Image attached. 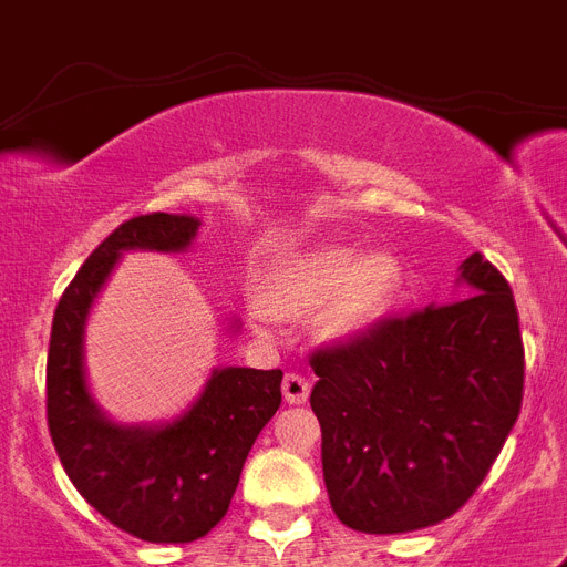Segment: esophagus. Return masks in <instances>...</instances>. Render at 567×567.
I'll use <instances>...</instances> for the list:
<instances>
[{"instance_id":"1","label":"esophagus","mask_w":567,"mask_h":567,"mask_svg":"<svg viewBox=\"0 0 567 567\" xmlns=\"http://www.w3.org/2000/svg\"><path fill=\"white\" fill-rule=\"evenodd\" d=\"M309 391H311V382L302 373H285L282 379V394L288 403L300 405L309 400Z\"/></svg>"}]
</instances>
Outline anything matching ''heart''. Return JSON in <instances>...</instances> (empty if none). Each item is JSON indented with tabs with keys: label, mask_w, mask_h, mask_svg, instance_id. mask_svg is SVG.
Listing matches in <instances>:
<instances>
[{
	"label": "heart",
	"mask_w": 567,
	"mask_h": 567,
	"mask_svg": "<svg viewBox=\"0 0 567 567\" xmlns=\"http://www.w3.org/2000/svg\"><path fill=\"white\" fill-rule=\"evenodd\" d=\"M400 265L388 252H368L347 244H323L302 249L265 285L267 311L300 318L320 309L327 299V311L320 329L329 338H353L371 329L396 297Z\"/></svg>",
	"instance_id": "heart-1"
}]
</instances>
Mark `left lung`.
I'll return each mask as SVG.
<instances>
[{
  "instance_id": "8db88e82",
  "label": "left lung",
  "mask_w": 567,
  "mask_h": 567,
  "mask_svg": "<svg viewBox=\"0 0 567 567\" xmlns=\"http://www.w3.org/2000/svg\"><path fill=\"white\" fill-rule=\"evenodd\" d=\"M465 297L377 320L311 353L329 503L359 533H412L471 501L524 400V341L509 282L480 252Z\"/></svg>"
}]
</instances>
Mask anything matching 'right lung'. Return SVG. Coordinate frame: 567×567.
Segmentation results:
<instances>
[{
	"label": "right lung",
	"instance_id": "obj_1",
	"mask_svg": "<svg viewBox=\"0 0 567 567\" xmlns=\"http://www.w3.org/2000/svg\"><path fill=\"white\" fill-rule=\"evenodd\" d=\"M199 220L141 214L93 249L58 300L47 359V421L70 483L128 536L185 545L229 512L258 432L282 403V371L217 368L188 412L164 426H123L93 403L84 382V320L126 249L179 252Z\"/></svg>",
	"mask_w": 567,
	"mask_h": 567
}]
</instances>
